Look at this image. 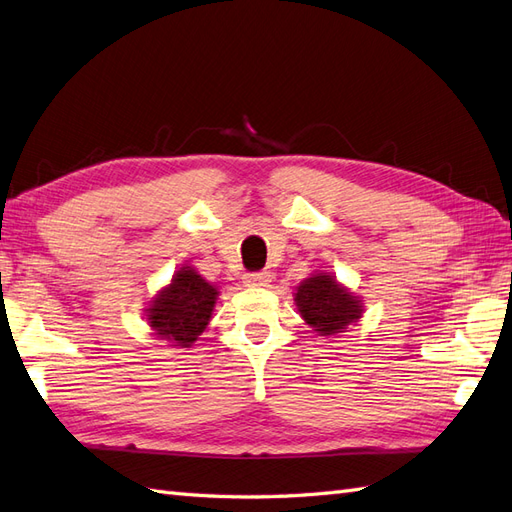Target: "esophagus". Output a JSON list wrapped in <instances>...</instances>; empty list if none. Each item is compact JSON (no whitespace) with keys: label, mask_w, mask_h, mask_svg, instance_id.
I'll list each match as a JSON object with an SVG mask.
<instances>
[{"label":"esophagus","mask_w":512,"mask_h":512,"mask_svg":"<svg viewBox=\"0 0 512 512\" xmlns=\"http://www.w3.org/2000/svg\"><path fill=\"white\" fill-rule=\"evenodd\" d=\"M272 279V274L268 270H261V272H246L242 281L246 287H264L268 285Z\"/></svg>","instance_id":"esophagus-1"}]
</instances>
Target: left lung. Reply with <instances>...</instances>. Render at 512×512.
Segmentation results:
<instances>
[{
  "label": "left lung",
  "instance_id": "1",
  "mask_svg": "<svg viewBox=\"0 0 512 512\" xmlns=\"http://www.w3.org/2000/svg\"><path fill=\"white\" fill-rule=\"evenodd\" d=\"M296 307L313 331L329 337L342 333L350 322L361 318V300L339 285L331 274L318 272L296 290Z\"/></svg>",
  "mask_w": 512,
  "mask_h": 512
}]
</instances>
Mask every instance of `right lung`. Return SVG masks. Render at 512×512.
<instances>
[{"label": "right lung", "mask_w": 512, "mask_h": 512, "mask_svg": "<svg viewBox=\"0 0 512 512\" xmlns=\"http://www.w3.org/2000/svg\"><path fill=\"white\" fill-rule=\"evenodd\" d=\"M218 290L190 266L181 268L168 287L157 294L147 309L149 326L157 337L188 348L207 329L216 307Z\"/></svg>", "instance_id": "right-lung-1"}]
</instances>
